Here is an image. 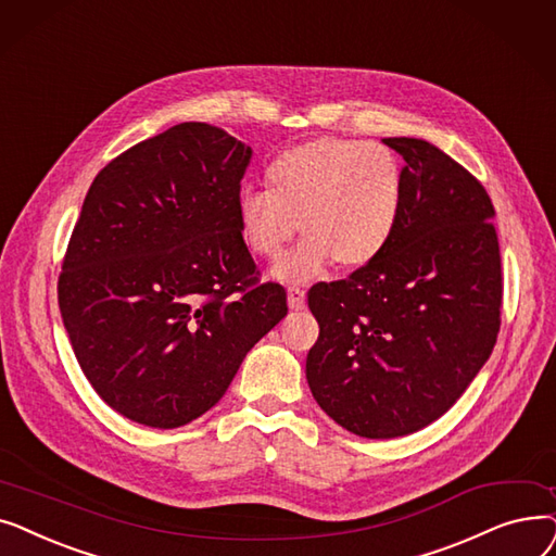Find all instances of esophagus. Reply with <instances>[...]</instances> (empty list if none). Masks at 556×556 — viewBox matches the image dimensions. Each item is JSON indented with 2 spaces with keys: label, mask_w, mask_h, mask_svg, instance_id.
<instances>
[{
  "label": "esophagus",
  "mask_w": 556,
  "mask_h": 556,
  "mask_svg": "<svg viewBox=\"0 0 556 556\" xmlns=\"http://www.w3.org/2000/svg\"><path fill=\"white\" fill-rule=\"evenodd\" d=\"M287 301H289V307H292V309H303L305 307V289L301 285L289 287Z\"/></svg>",
  "instance_id": "esophagus-1"
}]
</instances>
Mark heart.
I'll return each mask as SVG.
<instances>
[{
  "mask_svg": "<svg viewBox=\"0 0 556 556\" xmlns=\"http://www.w3.org/2000/svg\"><path fill=\"white\" fill-rule=\"evenodd\" d=\"M267 190H244L237 224L247 251L278 260L299 228L305 237L276 269L305 280L337 260L343 269L371 264L393 240L405 210L403 165L389 147L351 138H316L278 153Z\"/></svg>",
  "mask_w": 556,
  "mask_h": 556,
  "instance_id": "b5f03b06",
  "label": "heart"
}]
</instances>
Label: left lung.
<instances>
[{
	"label": "left lung",
	"mask_w": 556,
	"mask_h": 556,
	"mask_svg": "<svg viewBox=\"0 0 556 556\" xmlns=\"http://www.w3.org/2000/svg\"><path fill=\"white\" fill-rule=\"evenodd\" d=\"M405 161V210L389 247L307 305L319 339L314 401L366 439L405 437L451 409L500 332L502 269L484 185L434 144L382 140Z\"/></svg>",
	"instance_id": "8db88e82"
}]
</instances>
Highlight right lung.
Wrapping results in <instances>:
<instances>
[{
	"instance_id": "right-lung-1",
	"label": "right lung",
	"mask_w": 556,
	"mask_h": 556,
	"mask_svg": "<svg viewBox=\"0 0 556 556\" xmlns=\"http://www.w3.org/2000/svg\"><path fill=\"white\" fill-rule=\"evenodd\" d=\"M249 161L226 130L182 122L117 155L86 194L59 305L92 389L140 426L180 428L217 405L287 314L237 224Z\"/></svg>"
}]
</instances>
